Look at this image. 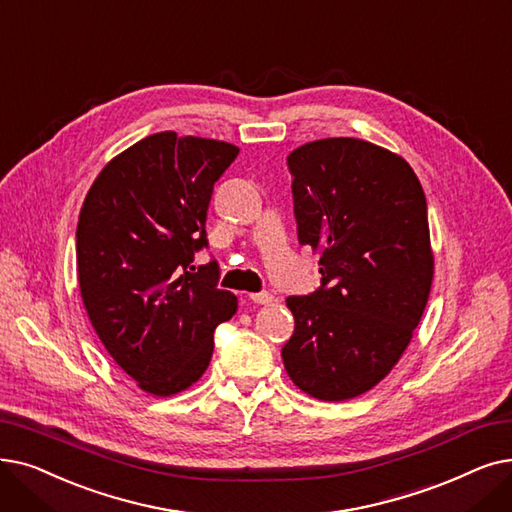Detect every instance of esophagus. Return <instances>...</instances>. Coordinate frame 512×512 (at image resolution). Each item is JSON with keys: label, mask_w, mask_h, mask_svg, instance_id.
<instances>
[{"label": "esophagus", "mask_w": 512, "mask_h": 512, "mask_svg": "<svg viewBox=\"0 0 512 512\" xmlns=\"http://www.w3.org/2000/svg\"><path fill=\"white\" fill-rule=\"evenodd\" d=\"M249 299H251L253 303H259V305H272V303L276 301L274 295H270V293H251Z\"/></svg>", "instance_id": "34e87169"}]
</instances>
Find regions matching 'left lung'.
<instances>
[{"instance_id": "left-lung-1", "label": "left lung", "mask_w": 512, "mask_h": 512, "mask_svg": "<svg viewBox=\"0 0 512 512\" xmlns=\"http://www.w3.org/2000/svg\"><path fill=\"white\" fill-rule=\"evenodd\" d=\"M288 167L299 242L320 255L322 286L286 299L295 332L282 362L303 393L345 402L393 370L427 307V198L406 159L358 138L307 142Z\"/></svg>"}]
</instances>
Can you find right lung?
<instances>
[{
  "label": "right lung",
  "mask_w": 512,
  "mask_h": 512,
  "mask_svg": "<svg viewBox=\"0 0 512 512\" xmlns=\"http://www.w3.org/2000/svg\"><path fill=\"white\" fill-rule=\"evenodd\" d=\"M238 146L161 131L110 159L77 224L81 299L98 339L157 397L190 389L213 355V330L238 307L217 263L188 272L207 247L213 184Z\"/></svg>",
  "instance_id": "add662e5"
}]
</instances>
